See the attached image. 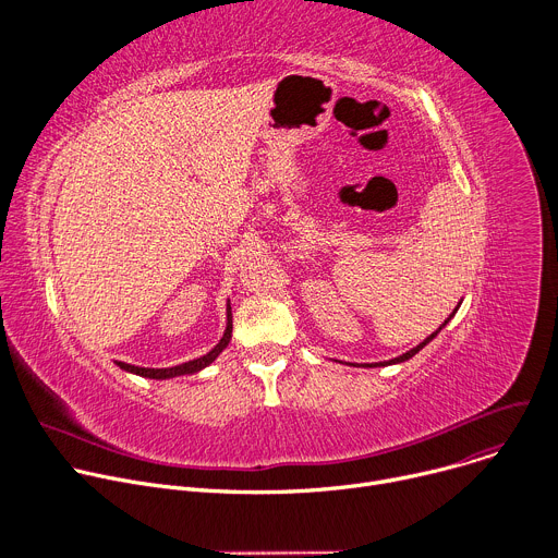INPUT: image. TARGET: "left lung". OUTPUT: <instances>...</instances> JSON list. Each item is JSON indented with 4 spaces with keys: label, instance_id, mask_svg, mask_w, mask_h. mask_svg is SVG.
Here are the masks:
<instances>
[{
    "label": "left lung",
    "instance_id": "obj_1",
    "mask_svg": "<svg viewBox=\"0 0 558 558\" xmlns=\"http://www.w3.org/2000/svg\"><path fill=\"white\" fill-rule=\"evenodd\" d=\"M459 304H461V302H459ZM459 304L454 306V311H452V313H450V315L446 317V320H444V325H441V327H439L437 331H433V333H430V336H428V338H426L424 342H420V344H417V347H413L411 351L402 353L400 357H392V360H386V362H375V364H351V366H368V368H373V366H390V364H400V362H407V360H411V357H413V355H417V353H420V351H422V349H424V347H426L428 342H433V338H437V333H439V331H441V329H444V327H446V325H448V323L452 320V315L457 313Z\"/></svg>",
    "mask_w": 558,
    "mask_h": 558
}]
</instances>
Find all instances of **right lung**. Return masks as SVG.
<instances>
[{
	"mask_svg": "<svg viewBox=\"0 0 558 558\" xmlns=\"http://www.w3.org/2000/svg\"><path fill=\"white\" fill-rule=\"evenodd\" d=\"M231 329H233V325H231V306L227 304V327H225V333L218 340V344L209 353H205L203 357H196V360H190V362H183V364H177V366H168V368H145V366H134V364H125V362H114V364L121 371H125V373L149 377V379H172V377H179V375H194V373L207 368L227 349V344L231 340Z\"/></svg>",
	"mask_w": 558,
	"mask_h": 558,
	"instance_id": "right-lung-1",
	"label": "right lung"
}]
</instances>
